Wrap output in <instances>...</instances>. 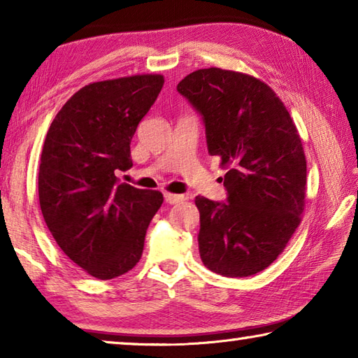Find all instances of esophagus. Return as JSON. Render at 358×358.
I'll list each match as a JSON object with an SVG mask.
<instances>
[{
	"mask_svg": "<svg viewBox=\"0 0 358 358\" xmlns=\"http://www.w3.org/2000/svg\"><path fill=\"white\" fill-rule=\"evenodd\" d=\"M164 199H166V202H167V203H171V205H173V203L183 202L186 197H185V196H178V194H171V192H164Z\"/></svg>",
	"mask_w": 358,
	"mask_h": 358,
	"instance_id": "34e87169",
	"label": "esophagus"
}]
</instances>
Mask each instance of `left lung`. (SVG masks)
Returning <instances> with one entry per match:
<instances>
[{
	"label": "left lung",
	"instance_id": "8db88e82",
	"mask_svg": "<svg viewBox=\"0 0 358 358\" xmlns=\"http://www.w3.org/2000/svg\"><path fill=\"white\" fill-rule=\"evenodd\" d=\"M202 117L211 156H220L226 202L197 196L199 252L217 275L265 270L301 220L306 159L292 118L259 78L220 68L199 69L177 85Z\"/></svg>",
	"mask_w": 358,
	"mask_h": 358
}]
</instances>
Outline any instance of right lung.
Here are the masks:
<instances>
[{
    "label": "right lung",
    "mask_w": 358,
    "mask_h": 358,
    "mask_svg": "<svg viewBox=\"0 0 358 358\" xmlns=\"http://www.w3.org/2000/svg\"><path fill=\"white\" fill-rule=\"evenodd\" d=\"M162 85L156 74L90 83L47 132L38 181L42 216L66 256L98 280L134 268L164 201L159 191L117 177L132 167V136Z\"/></svg>",
    "instance_id": "obj_1"
}]
</instances>
